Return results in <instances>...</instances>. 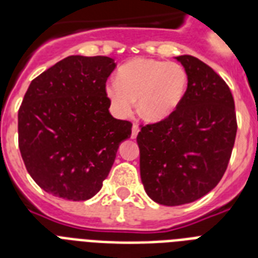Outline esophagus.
<instances>
[{
	"label": "esophagus",
	"instance_id": "1",
	"mask_svg": "<svg viewBox=\"0 0 258 258\" xmlns=\"http://www.w3.org/2000/svg\"><path fill=\"white\" fill-rule=\"evenodd\" d=\"M139 125L137 124V123H134V125H133V135H131V137H133V139H135V138L138 137V134H139Z\"/></svg>",
	"mask_w": 258,
	"mask_h": 258
}]
</instances>
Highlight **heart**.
Returning a JSON list of instances; mask_svg holds the SVG:
<instances>
[{"instance_id":"b5f03b06","label":"heart","mask_w":258,"mask_h":258,"mask_svg":"<svg viewBox=\"0 0 258 258\" xmlns=\"http://www.w3.org/2000/svg\"><path fill=\"white\" fill-rule=\"evenodd\" d=\"M187 88V72L175 61L135 58L121 67L116 80H109L105 95L119 115H128L138 99V112L149 121L170 116Z\"/></svg>"}]
</instances>
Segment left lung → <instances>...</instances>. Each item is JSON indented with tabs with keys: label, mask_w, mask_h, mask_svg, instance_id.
<instances>
[{
	"label": "left lung",
	"mask_w": 258,
	"mask_h": 258,
	"mask_svg": "<svg viewBox=\"0 0 258 258\" xmlns=\"http://www.w3.org/2000/svg\"><path fill=\"white\" fill-rule=\"evenodd\" d=\"M187 72L178 108L163 120L141 124V178L157 204L194 202L216 187L228 169L237 134L234 99L213 68L194 56L175 57Z\"/></svg>",
	"instance_id": "left-lung-1"
}]
</instances>
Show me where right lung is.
Here are the masks:
<instances>
[{
	"label": "right lung",
	"instance_id": "add662e5",
	"mask_svg": "<svg viewBox=\"0 0 258 258\" xmlns=\"http://www.w3.org/2000/svg\"><path fill=\"white\" fill-rule=\"evenodd\" d=\"M107 56H70L30 83L18 109V147L36 183L70 201L92 198L103 186L133 123L109 113Z\"/></svg>",
	"mask_w": 258,
	"mask_h": 258
}]
</instances>
